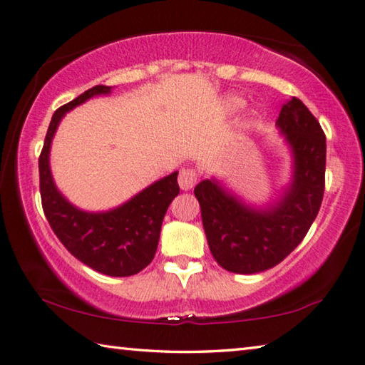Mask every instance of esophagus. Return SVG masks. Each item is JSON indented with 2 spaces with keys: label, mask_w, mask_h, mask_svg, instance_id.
<instances>
[{
  "label": "esophagus",
  "mask_w": 365,
  "mask_h": 365,
  "mask_svg": "<svg viewBox=\"0 0 365 365\" xmlns=\"http://www.w3.org/2000/svg\"><path fill=\"white\" fill-rule=\"evenodd\" d=\"M196 183V172L193 169H182L178 174V185L183 191H188L195 187Z\"/></svg>",
  "instance_id": "obj_1"
}]
</instances>
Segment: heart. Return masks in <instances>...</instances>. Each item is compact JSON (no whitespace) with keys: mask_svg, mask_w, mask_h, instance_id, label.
Here are the masks:
<instances>
[{"mask_svg":"<svg viewBox=\"0 0 365 365\" xmlns=\"http://www.w3.org/2000/svg\"><path fill=\"white\" fill-rule=\"evenodd\" d=\"M245 106V100L238 95H227L222 101V108H224V113L227 115H235L238 114L240 110Z\"/></svg>","mask_w":365,"mask_h":365,"instance_id":"obj_1","label":"heart"}]
</instances>
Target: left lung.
<instances>
[{
    "label": "left lung",
    "instance_id": "left-lung-1",
    "mask_svg": "<svg viewBox=\"0 0 365 365\" xmlns=\"http://www.w3.org/2000/svg\"><path fill=\"white\" fill-rule=\"evenodd\" d=\"M289 151V180L262 205L245 200L214 175L196 185L209 250L233 274H259L282 262L316 220L325 188L327 140L304 103L292 98L275 122Z\"/></svg>",
    "mask_w": 365,
    "mask_h": 365
}]
</instances>
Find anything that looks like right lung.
I'll list each match as a JSON object with an SVG mask.
<instances>
[{"instance_id": "obj_1", "label": "right lung", "mask_w": 365, "mask_h": 365, "mask_svg": "<svg viewBox=\"0 0 365 365\" xmlns=\"http://www.w3.org/2000/svg\"><path fill=\"white\" fill-rule=\"evenodd\" d=\"M113 90L114 86L96 85L53 114L38 160L40 193L49 225L72 256L100 274L130 277L143 270L156 255L164 215L180 193L178 172L159 178L108 211H85L61 193L49 164L53 138L64 115L91 98L110 95Z\"/></svg>"}]
</instances>
